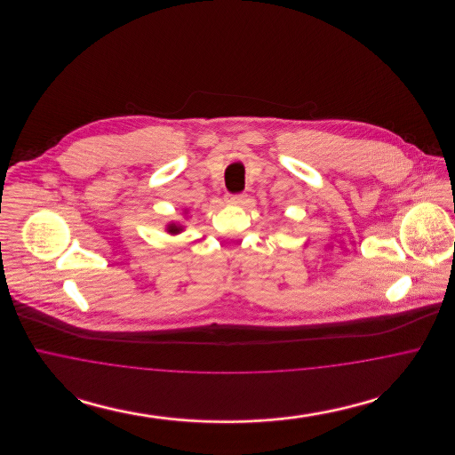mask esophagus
Instances as JSON below:
<instances>
[{
    "label": "esophagus",
    "mask_w": 455,
    "mask_h": 455,
    "mask_svg": "<svg viewBox=\"0 0 455 455\" xmlns=\"http://www.w3.org/2000/svg\"><path fill=\"white\" fill-rule=\"evenodd\" d=\"M245 197H247L245 193H238V195H228V203H232V204H240V203H243V201H245Z\"/></svg>",
    "instance_id": "esophagus-1"
}]
</instances>
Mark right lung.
<instances>
[{
  "mask_svg": "<svg viewBox=\"0 0 455 455\" xmlns=\"http://www.w3.org/2000/svg\"><path fill=\"white\" fill-rule=\"evenodd\" d=\"M169 232H171V234H179V232H180V227L171 225V227H169Z\"/></svg>",
  "mask_w": 455,
  "mask_h": 455,
  "instance_id": "obj_1",
  "label": "right lung"
}]
</instances>
